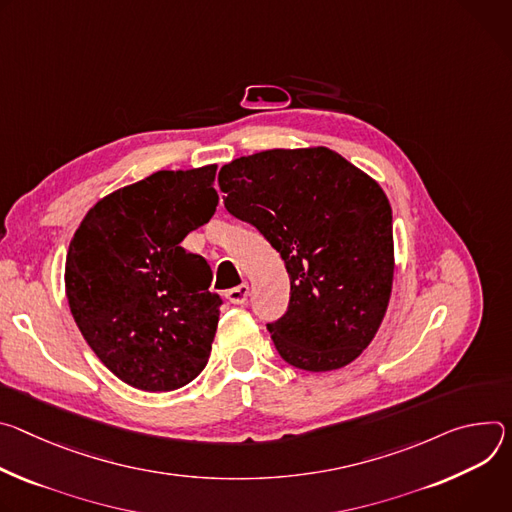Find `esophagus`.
Returning <instances> with one entry per match:
<instances>
[{
  "label": "esophagus",
  "instance_id": "esophagus-1",
  "mask_svg": "<svg viewBox=\"0 0 512 512\" xmlns=\"http://www.w3.org/2000/svg\"><path fill=\"white\" fill-rule=\"evenodd\" d=\"M250 297V287L248 285H240V287H234L230 291H225V299L230 301L232 305H244Z\"/></svg>",
  "mask_w": 512,
  "mask_h": 512
}]
</instances>
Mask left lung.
<instances>
[{
    "mask_svg": "<svg viewBox=\"0 0 512 512\" xmlns=\"http://www.w3.org/2000/svg\"><path fill=\"white\" fill-rule=\"evenodd\" d=\"M217 179L225 209L285 260L289 309L266 325L282 360L307 372L354 362L392 291V209L380 185L323 146L242 156Z\"/></svg>",
    "mask_w": 512,
    "mask_h": 512,
    "instance_id": "8db88e82",
    "label": "left lung"
}]
</instances>
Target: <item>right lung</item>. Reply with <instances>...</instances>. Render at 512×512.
Instances as JSON below:
<instances>
[{
	"label": "right lung",
	"instance_id": "obj_1",
	"mask_svg": "<svg viewBox=\"0 0 512 512\" xmlns=\"http://www.w3.org/2000/svg\"><path fill=\"white\" fill-rule=\"evenodd\" d=\"M217 164L158 173L83 217L65 264L71 313L95 356L126 384L175 390L207 366L221 299L211 268L181 242L211 219Z\"/></svg>",
	"mask_w": 512,
	"mask_h": 512
}]
</instances>
